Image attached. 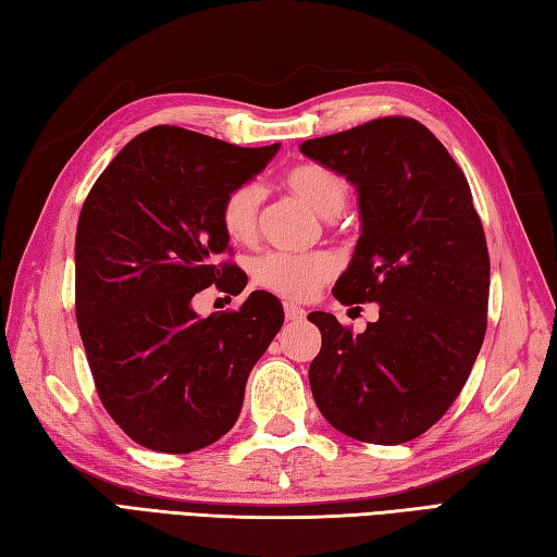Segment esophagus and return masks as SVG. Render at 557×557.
I'll use <instances>...</instances> for the list:
<instances>
[{"label": "esophagus", "instance_id": "obj_1", "mask_svg": "<svg viewBox=\"0 0 557 557\" xmlns=\"http://www.w3.org/2000/svg\"><path fill=\"white\" fill-rule=\"evenodd\" d=\"M283 312H286L288 322H300V320H305V314H308L302 308H298V305H293V302L283 305Z\"/></svg>", "mask_w": 557, "mask_h": 557}]
</instances>
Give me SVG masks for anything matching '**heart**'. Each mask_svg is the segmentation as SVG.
Wrapping results in <instances>:
<instances>
[{"label":"heart","instance_id":"b5f03b06","mask_svg":"<svg viewBox=\"0 0 557 557\" xmlns=\"http://www.w3.org/2000/svg\"><path fill=\"white\" fill-rule=\"evenodd\" d=\"M286 185L305 203L334 219L342 213L348 199L346 183L329 168L314 163L293 165L286 173ZM259 207H262V187L257 183H243L233 187L221 201V228L233 243H249L257 233ZM336 274V259L329 252H267L255 259L252 281L259 288L271 290L286 300H308L317 288Z\"/></svg>","mask_w":557,"mask_h":557}]
</instances>
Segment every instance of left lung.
<instances>
[{
	"instance_id": "1",
	"label": "left lung",
	"mask_w": 557,
	"mask_h": 557,
	"mask_svg": "<svg viewBox=\"0 0 557 557\" xmlns=\"http://www.w3.org/2000/svg\"><path fill=\"white\" fill-rule=\"evenodd\" d=\"M300 151L358 187L362 235L334 298L380 302L362 334L329 312L308 314L322 332L310 362L314 404L338 433L401 445L447 413L485 338L481 215L463 170L413 117L370 120Z\"/></svg>"
}]
</instances>
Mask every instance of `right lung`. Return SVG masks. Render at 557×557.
Masks as SVG:
<instances>
[{
  "label": "right lung",
  "mask_w": 557,
  "mask_h": 557,
  "mask_svg": "<svg viewBox=\"0 0 557 557\" xmlns=\"http://www.w3.org/2000/svg\"><path fill=\"white\" fill-rule=\"evenodd\" d=\"M278 144L243 149L183 127L144 132L90 187L76 225V322L100 404L136 445L187 454L235 425L247 374L283 324L252 290L237 310L201 317L215 283L237 295L245 271L221 228V201Z\"/></svg>",
  "instance_id": "1"
}]
</instances>
